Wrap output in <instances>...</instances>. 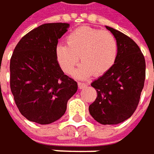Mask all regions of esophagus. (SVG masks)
I'll use <instances>...</instances> for the list:
<instances>
[{"mask_svg":"<svg viewBox=\"0 0 154 154\" xmlns=\"http://www.w3.org/2000/svg\"><path fill=\"white\" fill-rule=\"evenodd\" d=\"M78 86H79V89H84L88 86V83H85V82H78Z\"/></svg>","mask_w":154,"mask_h":154,"instance_id":"1","label":"esophagus"}]
</instances>
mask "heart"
<instances>
[{"label": "heart", "mask_w": 154, "mask_h": 154, "mask_svg": "<svg viewBox=\"0 0 154 154\" xmlns=\"http://www.w3.org/2000/svg\"><path fill=\"white\" fill-rule=\"evenodd\" d=\"M66 44L55 47V58L63 72L71 74L80 59L82 63L74 72L78 79H86L93 73L101 75L114 65L118 45L116 39L109 31L83 26L72 31Z\"/></svg>", "instance_id": "heart-1"}]
</instances>
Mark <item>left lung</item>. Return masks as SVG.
Instances as JSON below:
<instances>
[{"label":"left lung","instance_id":"obj_1","mask_svg":"<svg viewBox=\"0 0 154 154\" xmlns=\"http://www.w3.org/2000/svg\"><path fill=\"white\" fill-rule=\"evenodd\" d=\"M106 28L116 39L117 57L112 68L91 83L98 96L89 111L102 125H117L128 119L137 108L144 85L145 60L133 39Z\"/></svg>","mask_w":154,"mask_h":154}]
</instances>
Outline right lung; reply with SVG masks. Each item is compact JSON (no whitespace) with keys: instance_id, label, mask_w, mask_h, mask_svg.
<instances>
[{"instance_id":"add662e5","label":"right lung","mask_w":154,"mask_h":154,"mask_svg":"<svg viewBox=\"0 0 154 154\" xmlns=\"http://www.w3.org/2000/svg\"><path fill=\"white\" fill-rule=\"evenodd\" d=\"M68 23H46L20 40L11 58V90L15 103L28 120L51 124L64 115L68 100L78 89L55 58L58 39Z\"/></svg>"}]
</instances>
